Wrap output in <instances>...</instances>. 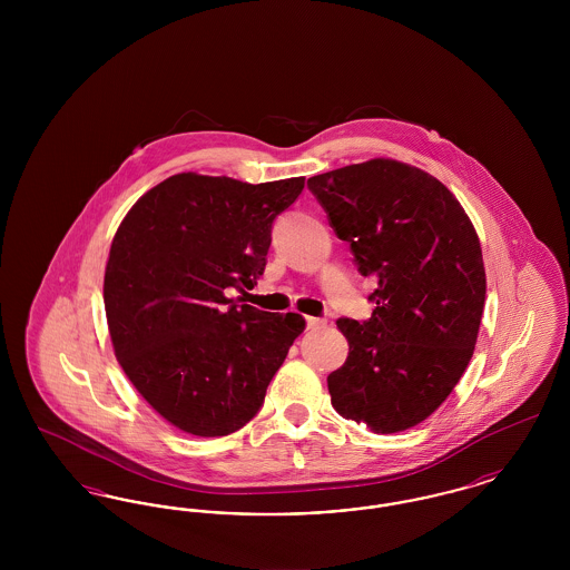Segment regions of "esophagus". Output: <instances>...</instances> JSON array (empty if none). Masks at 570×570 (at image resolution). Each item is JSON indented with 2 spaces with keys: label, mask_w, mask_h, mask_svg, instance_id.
<instances>
[{
  "label": "esophagus",
  "mask_w": 570,
  "mask_h": 570,
  "mask_svg": "<svg viewBox=\"0 0 570 570\" xmlns=\"http://www.w3.org/2000/svg\"><path fill=\"white\" fill-rule=\"evenodd\" d=\"M321 325H325L323 318H314V316H307V318H305V326H307V328H316V326Z\"/></svg>",
  "instance_id": "34e87169"
}]
</instances>
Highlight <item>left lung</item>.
I'll return each mask as SVG.
<instances>
[{
    "mask_svg": "<svg viewBox=\"0 0 570 570\" xmlns=\"http://www.w3.org/2000/svg\"><path fill=\"white\" fill-rule=\"evenodd\" d=\"M361 275L374 277L372 318H340L346 363L331 372V404L374 434L425 421L460 382L485 305L476 230L435 177L370 160L309 177Z\"/></svg>",
    "mask_w": 570,
    "mask_h": 570,
    "instance_id": "obj_1",
    "label": "left lung"
}]
</instances>
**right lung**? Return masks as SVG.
Here are the masks:
<instances>
[{"label": "right lung", "instance_id": "add662e5", "mask_svg": "<svg viewBox=\"0 0 570 570\" xmlns=\"http://www.w3.org/2000/svg\"><path fill=\"white\" fill-rule=\"evenodd\" d=\"M303 181L173 175L115 233L105 273L115 356L149 406L186 434L228 435L252 421L305 326L293 312L226 297L252 291L265 272L273 222Z\"/></svg>", "mask_w": 570, "mask_h": 570}]
</instances>
